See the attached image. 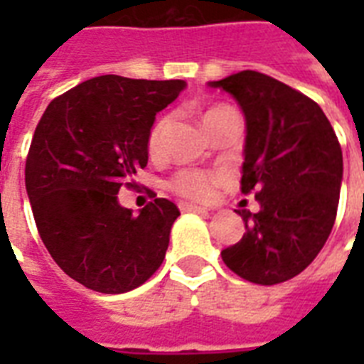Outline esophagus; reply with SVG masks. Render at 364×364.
Segmentation results:
<instances>
[{
  "mask_svg": "<svg viewBox=\"0 0 364 364\" xmlns=\"http://www.w3.org/2000/svg\"><path fill=\"white\" fill-rule=\"evenodd\" d=\"M179 208H181V211H196V213H210V210L208 208H202V205H196V204H191V202H181L179 204Z\"/></svg>",
  "mask_w": 364,
  "mask_h": 364,
  "instance_id": "obj_1",
  "label": "esophagus"
}]
</instances>
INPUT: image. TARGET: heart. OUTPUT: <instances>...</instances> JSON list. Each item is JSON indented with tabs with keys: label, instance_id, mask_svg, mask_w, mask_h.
<instances>
[{
	"label": "heart",
	"instance_id": "1",
	"mask_svg": "<svg viewBox=\"0 0 364 364\" xmlns=\"http://www.w3.org/2000/svg\"><path fill=\"white\" fill-rule=\"evenodd\" d=\"M223 111L230 109L228 107H213V109L205 113L204 119H208L211 115H217V113H223ZM166 124H168V119H162V121H159L153 126L151 136H149V151L151 153L159 151L162 136H164ZM219 181H221V176H217V173H210V171L202 170H183L171 179L170 187L177 194H181V196H185L188 200H210L211 194H213V187Z\"/></svg>",
	"mask_w": 364,
	"mask_h": 364
}]
</instances>
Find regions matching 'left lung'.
<instances>
[{
	"mask_svg": "<svg viewBox=\"0 0 364 364\" xmlns=\"http://www.w3.org/2000/svg\"><path fill=\"white\" fill-rule=\"evenodd\" d=\"M232 96L245 117L242 193L259 211L236 210L245 225L223 249L225 264L259 285L299 276L327 242L338 210L342 149L319 105L259 71L208 82Z\"/></svg>",
	"mask_w": 364,
	"mask_h": 364,
	"instance_id": "left-lung-1",
	"label": "left lung"
}]
</instances>
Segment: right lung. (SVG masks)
Returning <instances> with one entry per match:
<instances>
[{
  "label": "right lung",
  "mask_w": 364,
  "mask_h": 364,
  "mask_svg": "<svg viewBox=\"0 0 364 364\" xmlns=\"http://www.w3.org/2000/svg\"><path fill=\"white\" fill-rule=\"evenodd\" d=\"M187 82L100 75L54 98L26 159V191L45 247L70 277L105 294L128 293L164 260L173 202L154 198L137 215L119 188L149 160L159 111Z\"/></svg>",
  "instance_id": "add662e5"
}]
</instances>
